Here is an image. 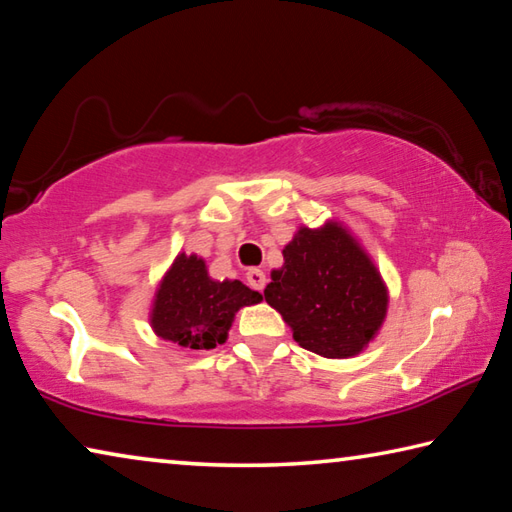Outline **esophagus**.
I'll use <instances>...</instances> for the list:
<instances>
[{"mask_svg":"<svg viewBox=\"0 0 512 512\" xmlns=\"http://www.w3.org/2000/svg\"><path fill=\"white\" fill-rule=\"evenodd\" d=\"M246 280H248L250 287L257 289V291H262L266 287V273L262 271V268H248Z\"/></svg>","mask_w":512,"mask_h":512,"instance_id":"1","label":"esophagus"}]
</instances>
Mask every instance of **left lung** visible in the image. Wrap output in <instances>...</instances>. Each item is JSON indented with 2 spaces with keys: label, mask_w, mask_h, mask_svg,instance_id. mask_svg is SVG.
<instances>
[{
  "label": "left lung",
  "mask_w": 512,
  "mask_h": 512,
  "mask_svg": "<svg viewBox=\"0 0 512 512\" xmlns=\"http://www.w3.org/2000/svg\"><path fill=\"white\" fill-rule=\"evenodd\" d=\"M271 271L264 298L293 339L325 359H350L368 348L388 311L379 268L341 221L300 225Z\"/></svg>",
  "instance_id": "1"
}]
</instances>
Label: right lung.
<instances>
[{
    "label": "right lung",
    "instance_id": "obj_1",
    "mask_svg": "<svg viewBox=\"0 0 512 512\" xmlns=\"http://www.w3.org/2000/svg\"><path fill=\"white\" fill-rule=\"evenodd\" d=\"M262 302V293L239 280H212L205 259L178 253L155 289L149 323L173 348L201 352L228 341L241 307Z\"/></svg>",
    "mask_w": 512,
    "mask_h": 512
}]
</instances>
